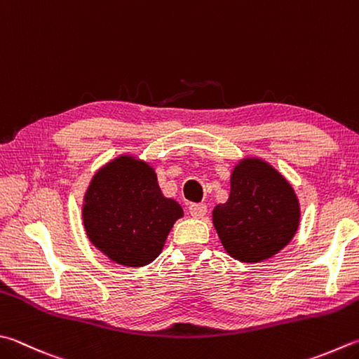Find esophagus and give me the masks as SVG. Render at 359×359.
Returning <instances> with one entry per match:
<instances>
[{"label": "esophagus", "mask_w": 359, "mask_h": 359, "mask_svg": "<svg viewBox=\"0 0 359 359\" xmlns=\"http://www.w3.org/2000/svg\"><path fill=\"white\" fill-rule=\"evenodd\" d=\"M206 205H197V203H194V205L189 206V212H191V215L195 219H201L203 215L206 214Z\"/></svg>", "instance_id": "34e87169"}]
</instances>
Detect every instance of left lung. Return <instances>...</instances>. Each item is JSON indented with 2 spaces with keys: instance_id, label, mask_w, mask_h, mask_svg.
<instances>
[{
  "instance_id": "1",
  "label": "left lung",
  "mask_w": 359,
  "mask_h": 359,
  "mask_svg": "<svg viewBox=\"0 0 359 359\" xmlns=\"http://www.w3.org/2000/svg\"><path fill=\"white\" fill-rule=\"evenodd\" d=\"M223 248L241 262H261L285 248L299 229L300 205L292 186L269 162L241 159L226 203L212 211Z\"/></svg>"
}]
</instances>
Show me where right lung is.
Listing matches in <instances>:
<instances>
[{
	"instance_id": "right-lung-1",
	"label": "right lung",
	"mask_w": 359,
	"mask_h": 359,
	"mask_svg": "<svg viewBox=\"0 0 359 359\" xmlns=\"http://www.w3.org/2000/svg\"><path fill=\"white\" fill-rule=\"evenodd\" d=\"M181 217L182 208L164 197L154 168L130 154L101 167L84 195L87 238L120 266L144 267L153 262Z\"/></svg>"
}]
</instances>
